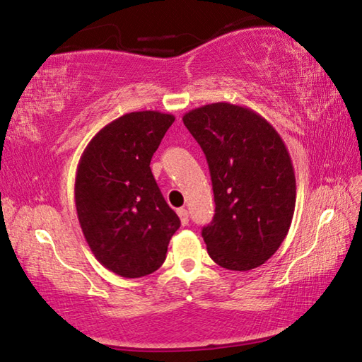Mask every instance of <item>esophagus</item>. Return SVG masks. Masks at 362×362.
I'll list each match as a JSON object with an SVG mask.
<instances>
[{
	"instance_id": "obj_1",
	"label": "esophagus",
	"mask_w": 362,
	"mask_h": 362,
	"mask_svg": "<svg viewBox=\"0 0 362 362\" xmlns=\"http://www.w3.org/2000/svg\"><path fill=\"white\" fill-rule=\"evenodd\" d=\"M177 214H179V216H180V221H182V225L183 226H187L188 225V210L187 209H179L177 210Z\"/></svg>"
}]
</instances>
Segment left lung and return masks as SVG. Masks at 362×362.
I'll return each mask as SVG.
<instances>
[{"label":"left lung","mask_w":362,"mask_h":362,"mask_svg":"<svg viewBox=\"0 0 362 362\" xmlns=\"http://www.w3.org/2000/svg\"><path fill=\"white\" fill-rule=\"evenodd\" d=\"M206 155L215 215L202 228L209 256L229 271L271 258L290 231L296 206L291 156L280 134L255 110L214 103L183 115Z\"/></svg>","instance_id":"obj_1"}]
</instances>
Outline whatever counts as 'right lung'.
<instances>
[{"mask_svg": "<svg viewBox=\"0 0 362 362\" xmlns=\"http://www.w3.org/2000/svg\"><path fill=\"white\" fill-rule=\"evenodd\" d=\"M175 117L129 112L88 142L76 174L77 218L101 264L124 279L158 269L180 220L164 201L150 161Z\"/></svg>", "mask_w": 362, "mask_h": 362, "instance_id": "obj_1", "label": "right lung"}]
</instances>
